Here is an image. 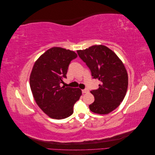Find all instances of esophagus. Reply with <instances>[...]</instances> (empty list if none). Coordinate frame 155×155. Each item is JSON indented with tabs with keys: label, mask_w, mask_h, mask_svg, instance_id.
<instances>
[{
	"label": "esophagus",
	"mask_w": 155,
	"mask_h": 155,
	"mask_svg": "<svg viewBox=\"0 0 155 155\" xmlns=\"http://www.w3.org/2000/svg\"><path fill=\"white\" fill-rule=\"evenodd\" d=\"M88 92V89H87V88H86V89H84V90H82V92H83V94L87 93Z\"/></svg>",
	"instance_id": "obj_1"
}]
</instances>
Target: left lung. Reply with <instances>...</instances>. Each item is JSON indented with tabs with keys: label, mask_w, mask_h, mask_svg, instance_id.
Listing matches in <instances>:
<instances>
[{
	"label": "left lung",
	"mask_w": 155,
	"mask_h": 155,
	"mask_svg": "<svg viewBox=\"0 0 155 155\" xmlns=\"http://www.w3.org/2000/svg\"><path fill=\"white\" fill-rule=\"evenodd\" d=\"M77 52L90 68L93 78L100 83L97 90L91 91L95 100L89 109L98 114L110 113L120 105L127 91L128 74L122 61L102 45H93Z\"/></svg>",
	"instance_id": "8db88e82"
}]
</instances>
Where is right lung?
<instances>
[{
	"mask_svg": "<svg viewBox=\"0 0 155 155\" xmlns=\"http://www.w3.org/2000/svg\"><path fill=\"white\" fill-rule=\"evenodd\" d=\"M74 51L52 47L35 62L30 76L33 96L40 109L50 118H66L74 112V105L82 94L79 88L61 87L67 78L68 65L77 58Z\"/></svg>",
	"mask_w": 155,
	"mask_h": 155,
	"instance_id": "add662e5",
	"label": "right lung"
}]
</instances>
